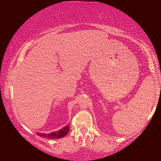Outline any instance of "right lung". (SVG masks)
<instances>
[{
    "instance_id": "obj_1",
    "label": "right lung",
    "mask_w": 161,
    "mask_h": 161,
    "mask_svg": "<svg viewBox=\"0 0 161 161\" xmlns=\"http://www.w3.org/2000/svg\"><path fill=\"white\" fill-rule=\"evenodd\" d=\"M69 130V125H67V126H65L63 129L58 130L57 132H53L51 133H49V134H46V133H37V135L41 136V137L43 138H60L64 137V136H66Z\"/></svg>"
}]
</instances>
